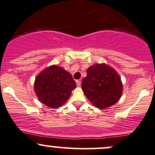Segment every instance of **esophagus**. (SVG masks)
<instances>
[{"label": "esophagus", "instance_id": "obj_1", "mask_svg": "<svg viewBox=\"0 0 155 155\" xmlns=\"http://www.w3.org/2000/svg\"><path fill=\"white\" fill-rule=\"evenodd\" d=\"M81 81H79V80H76V85H77L78 87H80V86H81Z\"/></svg>", "mask_w": 155, "mask_h": 155}]
</instances>
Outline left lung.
I'll use <instances>...</instances> for the list:
<instances>
[{
    "mask_svg": "<svg viewBox=\"0 0 155 155\" xmlns=\"http://www.w3.org/2000/svg\"><path fill=\"white\" fill-rule=\"evenodd\" d=\"M81 88L90 101L96 107L105 109L120 99L123 91L120 77L106 64H96L87 70Z\"/></svg>",
    "mask_w": 155,
    "mask_h": 155,
    "instance_id": "obj_1",
    "label": "left lung"
}]
</instances>
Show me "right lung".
Returning a JSON list of instances; mask_svg holds the SVG:
<instances>
[{"instance_id":"right-lung-1","label":"right lung","mask_w":155,"mask_h":155,"mask_svg":"<svg viewBox=\"0 0 155 155\" xmlns=\"http://www.w3.org/2000/svg\"><path fill=\"white\" fill-rule=\"evenodd\" d=\"M76 87L71 74L57 65L43 70L35 81V91L39 100L51 108L64 104Z\"/></svg>"}]
</instances>
